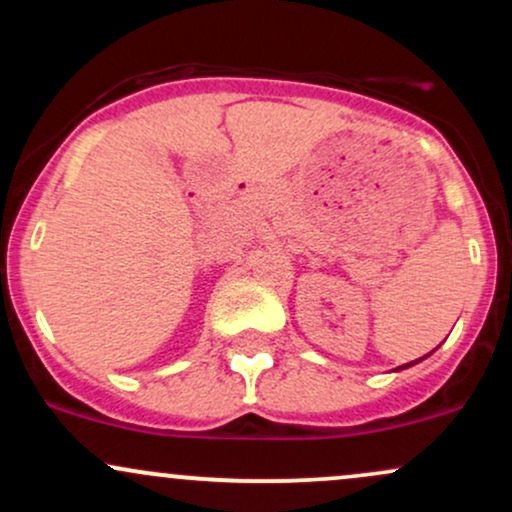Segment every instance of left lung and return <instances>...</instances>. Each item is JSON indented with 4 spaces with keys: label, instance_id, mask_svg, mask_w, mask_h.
<instances>
[{
    "label": "left lung",
    "instance_id": "8db88e82",
    "mask_svg": "<svg viewBox=\"0 0 512 512\" xmlns=\"http://www.w3.org/2000/svg\"><path fill=\"white\" fill-rule=\"evenodd\" d=\"M426 358V356H424ZM424 358H416V361H411V363H404V366H399L397 370H402V368H409V366H414V363H419V361H424Z\"/></svg>",
    "mask_w": 512,
    "mask_h": 512
}]
</instances>
